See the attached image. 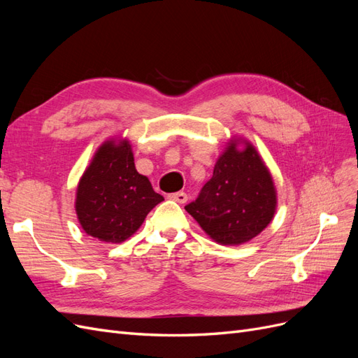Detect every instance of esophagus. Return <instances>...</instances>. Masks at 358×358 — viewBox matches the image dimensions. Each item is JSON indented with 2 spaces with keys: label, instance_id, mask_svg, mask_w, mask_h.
Wrapping results in <instances>:
<instances>
[{
  "label": "esophagus",
  "instance_id": "esophagus-1",
  "mask_svg": "<svg viewBox=\"0 0 358 358\" xmlns=\"http://www.w3.org/2000/svg\"><path fill=\"white\" fill-rule=\"evenodd\" d=\"M169 199L170 200H175L178 203H185L188 200V196H187L185 192H173V194H170Z\"/></svg>",
  "mask_w": 358,
  "mask_h": 358
}]
</instances>
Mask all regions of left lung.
Returning <instances> with one entry per match:
<instances>
[{"label": "left lung", "instance_id": "8db88e82", "mask_svg": "<svg viewBox=\"0 0 358 358\" xmlns=\"http://www.w3.org/2000/svg\"><path fill=\"white\" fill-rule=\"evenodd\" d=\"M276 188L262 155L242 137H233L216 159L212 178L185 210L220 245L252 241L273 220Z\"/></svg>", "mask_w": 358, "mask_h": 358}]
</instances>
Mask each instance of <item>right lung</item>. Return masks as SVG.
Listing matches in <instances>:
<instances>
[{
    "label": "right lung",
    "instance_id": "add662e5",
    "mask_svg": "<svg viewBox=\"0 0 358 358\" xmlns=\"http://www.w3.org/2000/svg\"><path fill=\"white\" fill-rule=\"evenodd\" d=\"M164 200L134 166L128 138L101 143L76 189L74 209L83 231L104 243H122Z\"/></svg>",
    "mask_w": 358,
    "mask_h": 358
}]
</instances>
